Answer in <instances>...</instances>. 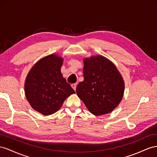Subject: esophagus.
Returning <instances> with one entry per match:
<instances>
[{
    "mask_svg": "<svg viewBox=\"0 0 157 157\" xmlns=\"http://www.w3.org/2000/svg\"><path fill=\"white\" fill-rule=\"evenodd\" d=\"M71 87H72L74 90L75 91L76 89V84L75 83H74V84H71Z\"/></svg>",
    "mask_w": 157,
    "mask_h": 157,
    "instance_id": "34e87169",
    "label": "esophagus"
}]
</instances>
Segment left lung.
I'll return each instance as SVG.
<instances>
[{
	"instance_id": "left-lung-1",
	"label": "left lung",
	"mask_w": 157,
	"mask_h": 157,
	"mask_svg": "<svg viewBox=\"0 0 157 157\" xmlns=\"http://www.w3.org/2000/svg\"><path fill=\"white\" fill-rule=\"evenodd\" d=\"M84 80L76 87L78 96L96 116L113 111L122 100L124 80L114 64L102 56L84 59Z\"/></svg>"
}]
</instances>
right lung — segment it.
<instances>
[{"mask_svg": "<svg viewBox=\"0 0 157 157\" xmlns=\"http://www.w3.org/2000/svg\"><path fill=\"white\" fill-rule=\"evenodd\" d=\"M63 59L55 55L43 58L35 64L27 76L25 94L32 108L43 115L60 109L67 97L75 91L62 77Z\"/></svg>", "mask_w": 157, "mask_h": 157, "instance_id": "right-lung-1", "label": "right lung"}]
</instances>
